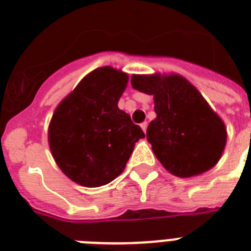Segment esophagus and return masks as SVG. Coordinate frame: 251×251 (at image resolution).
Wrapping results in <instances>:
<instances>
[{
	"label": "esophagus",
	"mask_w": 251,
	"mask_h": 251,
	"mask_svg": "<svg viewBox=\"0 0 251 251\" xmlns=\"http://www.w3.org/2000/svg\"><path fill=\"white\" fill-rule=\"evenodd\" d=\"M141 127H142V129H143V131H145V133H146V130H147V122H142Z\"/></svg>",
	"instance_id": "34e87169"
}]
</instances>
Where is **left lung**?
<instances>
[{"label":"left lung","instance_id":"1","mask_svg":"<svg viewBox=\"0 0 251 251\" xmlns=\"http://www.w3.org/2000/svg\"><path fill=\"white\" fill-rule=\"evenodd\" d=\"M131 86L153 95L156 118L147 127V141L168 172L191 177L218 163L226 129L194 86L179 75H133Z\"/></svg>","mask_w":251,"mask_h":251}]
</instances>
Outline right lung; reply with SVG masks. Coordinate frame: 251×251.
Here are the masks:
<instances>
[{
  "label": "right lung",
  "mask_w": 251,
  "mask_h": 251,
  "mask_svg": "<svg viewBox=\"0 0 251 251\" xmlns=\"http://www.w3.org/2000/svg\"><path fill=\"white\" fill-rule=\"evenodd\" d=\"M127 75L100 68L60 102L49 125L50 151L61 171L82 186L98 187L124 172L143 130L118 108Z\"/></svg>",
  "instance_id": "1"
}]
</instances>
